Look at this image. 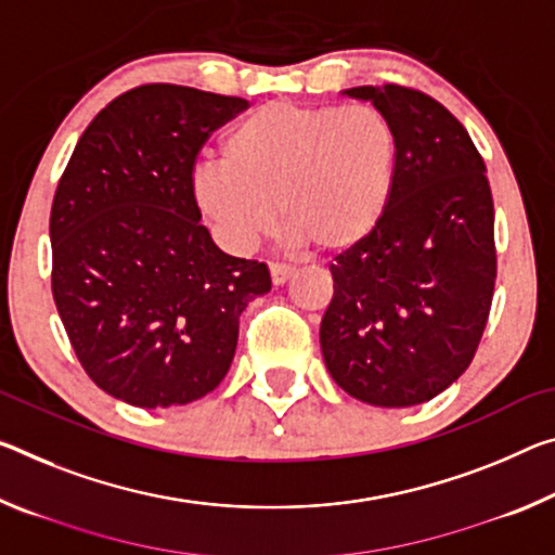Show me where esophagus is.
<instances>
[{
  "mask_svg": "<svg viewBox=\"0 0 555 555\" xmlns=\"http://www.w3.org/2000/svg\"><path fill=\"white\" fill-rule=\"evenodd\" d=\"M269 271H271V284L274 286H284L286 281L294 276V269L286 267V263H271Z\"/></svg>",
  "mask_w": 555,
  "mask_h": 555,
  "instance_id": "obj_1",
  "label": "esophagus"
}]
</instances>
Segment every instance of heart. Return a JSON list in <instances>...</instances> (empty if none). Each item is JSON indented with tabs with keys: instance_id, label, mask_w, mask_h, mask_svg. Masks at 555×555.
Returning <instances> with one entry per match:
<instances>
[{
	"instance_id": "b5f03b06",
	"label": "heart",
	"mask_w": 555,
	"mask_h": 555,
	"mask_svg": "<svg viewBox=\"0 0 555 555\" xmlns=\"http://www.w3.org/2000/svg\"><path fill=\"white\" fill-rule=\"evenodd\" d=\"M395 165L398 138L371 105L274 101L227 130L222 160L192 167L188 192L224 249L249 251L279 205L294 242L340 257L383 224Z\"/></svg>"
}]
</instances>
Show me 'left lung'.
Listing matches in <instances>:
<instances>
[{
  "label": "left lung",
  "instance_id": "obj_1",
  "mask_svg": "<svg viewBox=\"0 0 555 555\" xmlns=\"http://www.w3.org/2000/svg\"><path fill=\"white\" fill-rule=\"evenodd\" d=\"M340 93L390 120L398 165L383 224L331 263L321 353L350 398L412 408L460 380L489 319L496 251L487 167L429 95L395 83Z\"/></svg>",
  "mask_w": 555,
  "mask_h": 555
}]
</instances>
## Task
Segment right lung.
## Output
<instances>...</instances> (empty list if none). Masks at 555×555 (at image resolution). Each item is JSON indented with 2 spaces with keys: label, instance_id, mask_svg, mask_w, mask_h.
Masks as SVG:
<instances>
[{
  "label": "right lung",
  "instance_id": "add662e5",
  "mask_svg": "<svg viewBox=\"0 0 555 555\" xmlns=\"http://www.w3.org/2000/svg\"><path fill=\"white\" fill-rule=\"evenodd\" d=\"M246 105L147 83L74 147L51 207V292L83 371L116 400L205 398L230 371L242 311L271 292L267 263L219 249L188 192L199 147Z\"/></svg>",
  "mask_w": 555,
  "mask_h": 555
}]
</instances>
